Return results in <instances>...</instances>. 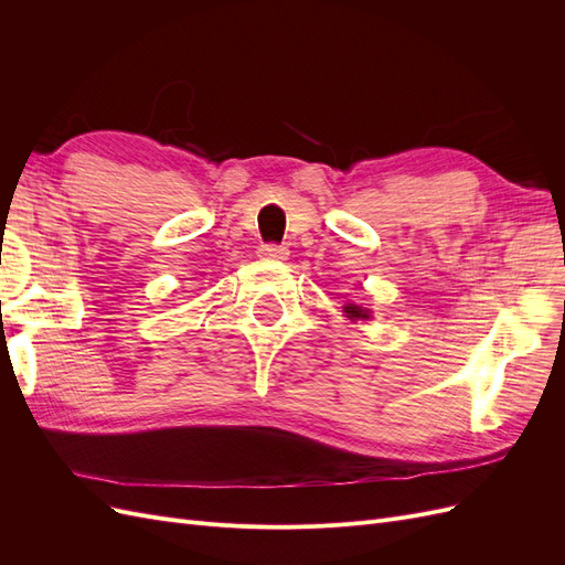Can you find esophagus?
I'll return each instance as SVG.
<instances>
[{"label": "esophagus", "mask_w": 565, "mask_h": 565, "mask_svg": "<svg viewBox=\"0 0 565 565\" xmlns=\"http://www.w3.org/2000/svg\"><path fill=\"white\" fill-rule=\"evenodd\" d=\"M259 256L262 259H268V262H285L289 256V249L285 245H278V243H266L259 247Z\"/></svg>", "instance_id": "esophagus-1"}]
</instances>
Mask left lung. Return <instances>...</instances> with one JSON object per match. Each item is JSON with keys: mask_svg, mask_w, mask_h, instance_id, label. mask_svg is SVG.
Returning a JSON list of instances; mask_svg holds the SVG:
<instances>
[{"mask_svg": "<svg viewBox=\"0 0 565 565\" xmlns=\"http://www.w3.org/2000/svg\"><path fill=\"white\" fill-rule=\"evenodd\" d=\"M347 313L351 316V318H367V313L361 309V306H347Z\"/></svg>", "mask_w": 565, "mask_h": 565, "instance_id": "1", "label": "left lung"}]
</instances>
